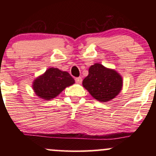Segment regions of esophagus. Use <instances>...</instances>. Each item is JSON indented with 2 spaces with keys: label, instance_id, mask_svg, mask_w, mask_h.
Returning a JSON list of instances; mask_svg holds the SVG:
<instances>
[{
  "label": "esophagus",
  "instance_id": "1",
  "mask_svg": "<svg viewBox=\"0 0 156 156\" xmlns=\"http://www.w3.org/2000/svg\"><path fill=\"white\" fill-rule=\"evenodd\" d=\"M76 82L77 83H82V78L80 77L76 78Z\"/></svg>",
  "mask_w": 156,
  "mask_h": 156
}]
</instances>
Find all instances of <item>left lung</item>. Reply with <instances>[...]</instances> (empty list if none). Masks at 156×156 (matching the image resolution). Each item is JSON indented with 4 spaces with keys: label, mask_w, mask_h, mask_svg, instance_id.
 <instances>
[{
    "label": "left lung",
    "mask_w": 156,
    "mask_h": 156,
    "mask_svg": "<svg viewBox=\"0 0 156 156\" xmlns=\"http://www.w3.org/2000/svg\"><path fill=\"white\" fill-rule=\"evenodd\" d=\"M82 84L94 99L105 103L112 101L119 94L123 80L115 69L95 63L89 67V75Z\"/></svg>",
    "instance_id": "left-lung-1"
}]
</instances>
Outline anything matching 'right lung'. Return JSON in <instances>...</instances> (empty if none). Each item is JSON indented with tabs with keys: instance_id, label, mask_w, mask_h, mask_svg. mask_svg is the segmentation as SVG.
<instances>
[{
	"instance_id": "obj_1",
	"label": "right lung",
	"mask_w": 156,
	"mask_h": 156,
	"mask_svg": "<svg viewBox=\"0 0 156 156\" xmlns=\"http://www.w3.org/2000/svg\"><path fill=\"white\" fill-rule=\"evenodd\" d=\"M74 83V78L67 72L58 68L50 67L34 80L32 88L36 95L45 101H50Z\"/></svg>"
}]
</instances>
